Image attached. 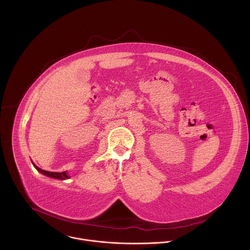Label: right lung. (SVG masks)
I'll return each instance as SVG.
<instances>
[{
    "label": "right lung",
    "instance_id": "add662e5",
    "mask_svg": "<svg viewBox=\"0 0 250 250\" xmlns=\"http://www.w3.org/2000/svg\"><path fill=\"white\" fill-rule=\"evenodd\" d=\"M33 164V163H32ZM33 166L35 167V169H37L39 172H41L42 174L47 176V177H51V178H54V179H58V180H65V179H68L69 176L67 175V172L64 171V172H49V171H45V170H42V168L38 167L37 165Z\"/></svg>",
    "mask_w": 250,
    "mask_h": 250
}]
</instances>
